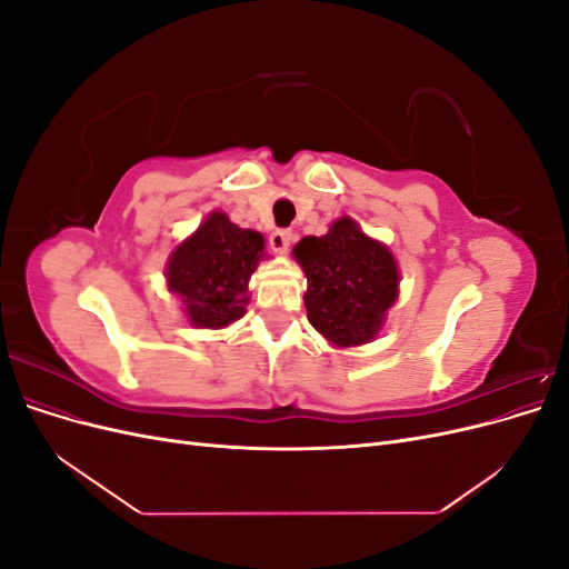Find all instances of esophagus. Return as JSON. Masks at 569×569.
Instances as JSON below:
<instances>
[{"instance_id": "1", "label": "esophagus", "mask_w": 569, "mask_h": 569, "mask_svg": "<svg viewBox=\"0 0 569 569\" xmlns=\"http://www.w3.org/2000/svg\"><path fill=\"white\" fill-rule=\"evenodd\" d=\"M268 242H270L272 251L284 253L289 249V242H291V232L289 230H272L270 237H268Z\"/></svg>"}]
</instances>
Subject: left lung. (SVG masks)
Masks as SVG:
<instances>
[{"mask_svg": "<svg viewBox=\"0 0 569 569\" xmlns=\"http://www.w3.org/2000/svg\"><path fill=\"white\" fill-rule=\"evenodd\" d=\"M295 258L308 280V322L341 349L372 341L399 299L401 278L393 253L343 216L327 234L303 237Z\"/></svg>", "mask_w": 569, "mask_h": 569, "instance_id": "1", "label": "left lung"}]
</instances>
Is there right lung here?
I'll return each mask as SVG.
<instances>
[{"instance_id": "1", "label": "right lung", "mask_w": 569, "mask_h": 569, "mask_svg": "<svg viewBox=\"0 0 569 569\" xmlns=\"http://www.w3.org/2000/svg\"><path fill=\"white\" fill-rule=\"evenodd\" d=\"M266 239L242 230L220 211H213L170 253L166 266L168 291L184 303L194 327L220 330L244 316L249 280L266 256Z\"/></svg>"}]
</instances>
